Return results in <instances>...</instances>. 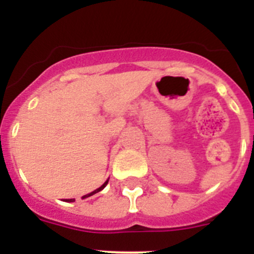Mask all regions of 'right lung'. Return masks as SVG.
I'll return each mask as SVG.
<instances>
[{
  "instance_id": "obj_1",
  "label": "right lung",
  "mask_w": 254,
  "mask_h": 254,
  "mask_svg": "<svg viewBox=\"0 0 254 254\" xmlns=\"http://www.w3.org/2000/svg\"><path fill=\"white\" fill-rule=\"evenodd\" d=\"M108 181H109V179H107V181L104 182V185L100 186V187L98 188V190H93V192H91V193H87V194H85V196H82V198H86V197H90V196H93V194H95V193H98V192H100V190H102L103 188H104L105 186L108 185ZM66 201H67V202H73V201H75V198H69V199H66Z\"/></svg>"
}]
</instances>
